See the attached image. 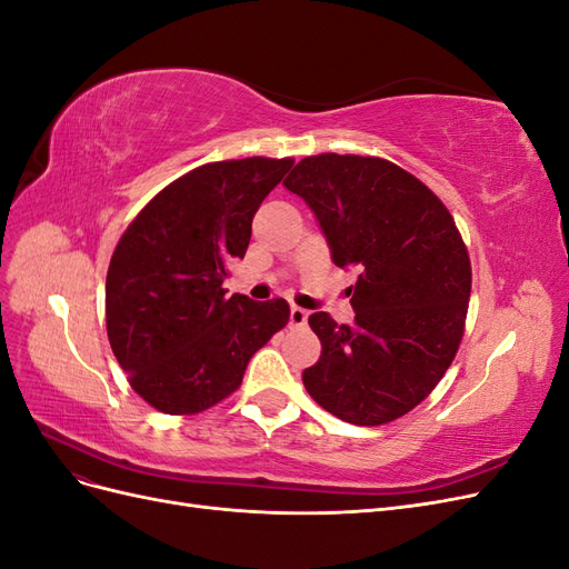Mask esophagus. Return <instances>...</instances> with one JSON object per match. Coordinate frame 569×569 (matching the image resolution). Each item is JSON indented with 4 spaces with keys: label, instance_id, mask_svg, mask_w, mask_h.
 <instances>
[{
    "label": "esophagus",
    "instance_id": "esophagus-1",
    "mask_svg": "<svg viewBox=\"0 0 569 569\" xmlns=\"http://www.w3.org/2000/svg\"><path fill=\"white\" fill-rule=\"evenodd\" d=\"M306 320H308V311H303V308H299V306H291L289 322L295 327H301V325H306Z\"/></svg>",
    "mask_w": 569,
    "mask_h": 569
}]
</instances>
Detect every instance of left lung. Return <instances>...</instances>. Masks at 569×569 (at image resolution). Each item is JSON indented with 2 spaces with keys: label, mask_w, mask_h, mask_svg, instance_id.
Listing matches in <instances>:
<instances>
[{
  "label": "left lung",
  "mask_w": 569,
  "mask_h": 569,
  "mask_svg": "<svg viewBox=\"0 0 569 569\" xmlns=\"http://www.w3.org/2000/svg\"><path fill=\"white\" fill-rule=\"evenodd\" d=\"M282 184L313 209L335 266L358 270L353 325L308 318L322 353L303 387L343 422H393L432 393L462 341L472 266L456 220L380 157H306Z\"/></svg>",
  "instance_id": "8db88e82"
}]
</instances>
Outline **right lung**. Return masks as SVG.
I'll return each instance as SVG.
<instances>
[{"instance_id":"right-lung-1","label":"right lung","mask_w":569,"mask_h":569,"mask_svg":"<svg viewBox=\"0 0 569 569\" xmlns=\"http://www.w3.org/2000/svg\"><path fill=\"white\" fill-rule=\"evenodd\" d=\"M295 159L203 163L166 184L118 239L107 335L130 387L166 416L209 410L242 385L251 356L289 322V303L228 297L251 220Z\"/></svg>"}]
</instances>
